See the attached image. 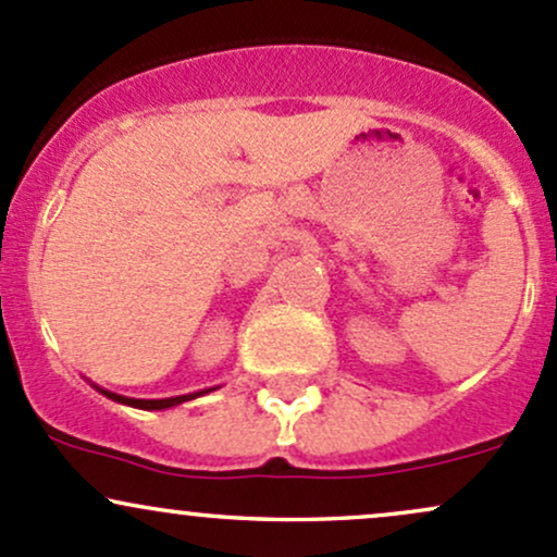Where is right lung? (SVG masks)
Instances as JSON below:
<instances>
[{
    "mask_svg": "<svg viewBox=\"0 0 557 557\" xmlns=\"http://www.w3.org/2000/svg\"><path fill=\"white\" fill-rule=\"evenodd\" d=\"M102 394H106L108 399H113V401H121V405H129V407H137V409H166V407L182 405V401H189V399H195V396L206 394V391H200V394H187V396H171V399H129V396L110 394V391H102Z\"/></svg>",
    "mask_w": 557,
    "mask_h": 557,
    "instance_id": "obj_1",
    "label": "right lung"
}]
</instances>
